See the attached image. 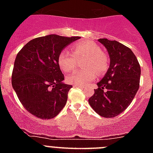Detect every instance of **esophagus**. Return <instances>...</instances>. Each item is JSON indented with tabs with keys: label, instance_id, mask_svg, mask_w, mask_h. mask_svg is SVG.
<instances>
[{
	"label": "esophagus",
	"instance_id": "1",
	"mask_svg": "<svg viewBox=\"0 0 153 153\" xmlns=\"http://www.w3.org/2000/svg\"><path fill=\"white\" fill-rule=\"evenodd\" d=\"M74 87H76V88H83V86L82 85H77V84H74Z\"/></svg>",
	"mask_w": 153,
	"mask_h": 153
}]
</instances>
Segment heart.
Returning a JSON list of instances; mask_svg holds the SVG:
<instances>
[{
  "instance_id": "obj_1",
  "label": "heart",
  "mask_w": 153,
  "mask_h": 153,
  "mask_svg": "<svg viewBox=\"0 0 153 153\" xmlns=\"http://www.w3.org/2000/svg\"><path fill=\"white\" fill-rule=\"evenodd\" d=\"M72 53L63 49L58 56V64L64 72H70L75 67L76 59L84 58L82 67L74 70L67 77L69 83L85 85L98 75L104 74L109 66L107 55L101 51L100 47L91 41L76 42L71 47Z\"/></svg>"
}]
</instances>
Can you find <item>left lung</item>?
I'll use <instances>...</instances> for the list:
<instances>
[{"label": "left lung", "mask_w": 153, "mask_h": 153, "mask_svg": "<svg viewBox=\"0 0 153 153\" xmlns=\"http://www.w3.org/2000/svg\"><path fill=\"white\" fill-rule=\"evenodd\" d=\"M99 41L109 53L110 66L88 101L100 116L113 118L122 113L133 100L140 88L141 68L129 47L106 38Z\"/></svg>", "instance_id": "1"}]
</instances>
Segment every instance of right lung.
<instances>
[{
	"label": "right lung",
	"mask_w": 153,
	"mask_h": 153,
	"mask_svg": "<svg viewBox=\"0 0 153 153\" xmlns=\"http://www.w3.org/2000/svg\"><path fill=\"white\" fill-rule=\"evenodd\" d=\"M79 36L47 35L31 40L16 56L12 86L25 109L42 120L54 118L67 100L72 85L64 84L58 64L60 51Z\"/></svg>",
	"instance_id": "obj_1"
}]
</instances>
